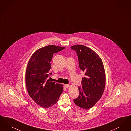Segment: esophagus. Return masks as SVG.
Returning a JSON list of instances; mask_svg holds the SVG:
<instances>
[{
	"label": "esophagus",
	"instance_id": "esophagus-1",
	"mask_svg": "<svg viewBox=\"0 0 131 131\" xmlns=\"http://www.w3.org/2000/svg\"><path fill=\"white\" fill-rule=\"evenodd\" d=\"M69 86H70L69 84H65V85H64V86H65V87H66V88H68Z\"/></svg>",
	"mask_w": 131,
	"mask_h": 131
}]
</instances>
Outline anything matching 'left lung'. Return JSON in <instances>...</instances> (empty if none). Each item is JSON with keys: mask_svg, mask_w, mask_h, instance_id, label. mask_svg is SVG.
I'll return each mask as SVG.
<instances>
[{"mask_svg": "<svg viewBox=\"0 0 131 131\" xmlns=\"http://www.w3.org/2000/svg\"><path fill=\"white\" fill-rule=\"evenodd\" d=\"M71 48L76 51L79 67L85 73L82 87H79V96L74 102L77 106L87 110L95 106L104 91L106 74L104 65L98 54L87 47L75 45Z\"/></svg>", "mask_w": 131, "mask_h": 131, "instance_id": "obj_1", "label": "left lung"}]
</instances>
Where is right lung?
<instances>
[{"mask_svg":"<svg viewBox=\"0 0 131 131\" xmlns=\"http://www.w3.org/2000/svg\"><path fill=\"white\" fill-rule=\"evenodd\" d=\"M65 47L48 45L37 50L31 56L25 73V84L33 100L46 108L56 104L63 91L62 84L51 82L47 78L53 54Z\"/></svg>","mask_w":131,"mask_h":131,"instance_id":"add662e5","label":"right lung"}]
</instances>
